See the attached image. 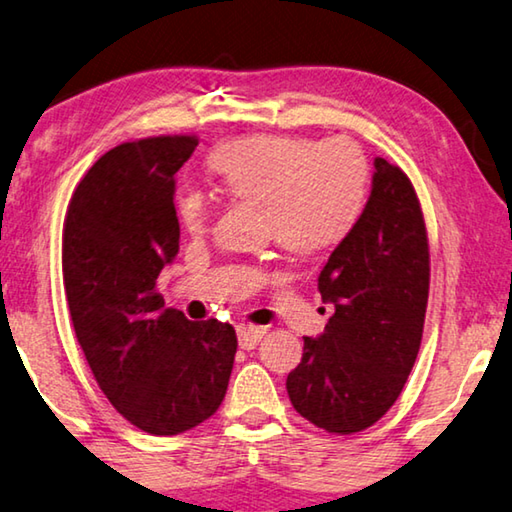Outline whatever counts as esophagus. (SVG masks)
Returning <instances> with one entry per match:
<instances>
[{
  "label": "esophagus",
  "instance_id": "obj_1",
  "mask_svg": "<svg viewBox=\"0 0 512 512\" xmlns=\"http://www.w3.org/2000/svg\"><path fill=\"white\" fill-rule=\"evenodd\" d=\"M266 328L262 326H248V323H241L237 326V337H239V346L243 351H250V348H255L259 342H262Z\"/></svg>",
  "mask_w": 512,
  "mask_h": 512
}]
</instances>
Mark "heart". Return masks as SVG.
Here are the masks:
<instances>
[{
    "label": "heart",
    "mask_w": 512,
    "mask_h": 512,
    "mask_svg": "<svg viewBox=\"0 0 512 512\" xmlns=\"http://www.w3.org/2000/svg\"><path fill=\"white\" fill-rule=\"evenodd\" d=\"M207 166L234 200L262 205L266 234L296 255H319L351 237L367 207L369 166L348 141L253 134L225 141ZM214 202L186 189L177 218L189 234L207 232Z\"/></svg>",
    "instance_id": "heart-1"
}]
</instances>
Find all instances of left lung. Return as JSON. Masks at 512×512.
Wrapping results in <instances>:
<instances>
[{
    "instance_id": "obj_1",
    "label": "left lung",
    "mask_w": 512,
    "mask_h": 512,
    "mask_svg": "<svg viewBox=\"0 0 512 512\" xmlns=\"http://www.w3.org/2000/svg\"><path fill=\"white\" fill-rule=\"evenodd\" d=\"M371 196L351 237L319 273L332 316L305 337L287 376L300 417L328 433L364 431L392 408L417 360L428 303V237L408 175L373 159Z\"/></svg>"
}]
</instances>
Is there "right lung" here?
<instances>
[{
  "instance_id": "right-lung-1",
  "label": "right lung",
  "mask_w": 512,
  "mask_h": 512,
  "mask_svg": "<svg viewBox=\"0 0 512 512\" xmlns=\"http://www.w3.org/2000/svg\"><path fill=\"white\" fill-rule=\"evenodd\" d=\"M196 145L157 136L102 154L63 223V287L88 367L120 415L164 437L214 415L237 353L230 323L189 321L154 289L180 250L175 173Z\"/></svg>"
}]
</instances>
